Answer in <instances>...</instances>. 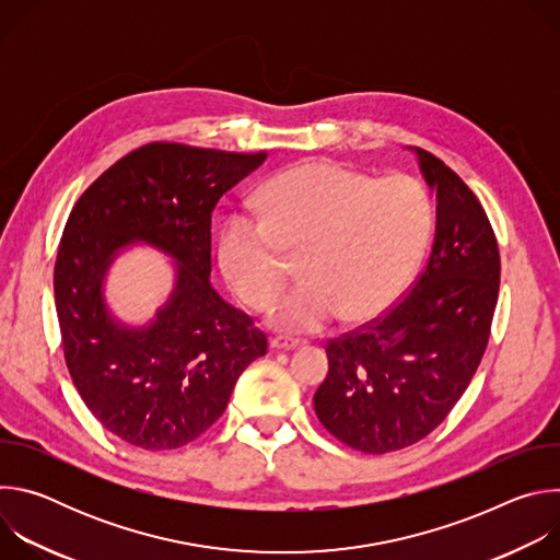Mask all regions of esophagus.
I'll list each match as a JSON object with an SVG mask.
<instances>
[{
	"label": "esophagus",
	"mask_w": 560,
	"mask_h": 560,
	"mask_svg": "<svg viewBox=\"0 0 560 560\" xmlns=\"http://www.w3.org/2000/svg\"><path fill=\"white\" fill-rule=\"evenodd\" d=\"M270 348L288 352V350L301 348V341L299 339H288V337H275V339H270Z\"/></svg>",
	"instance_id": "34e87169"
}]
</instances>
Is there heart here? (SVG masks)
<instances>
[{
    "instance_id": "1",
    "label": "heart",
    "mask_w": 560,
    "mask_h": 560,
    "mask_svg": "<svg viewBox=\"0 0 560 560\" xmlns=\"http://www.w3.org/2000/svg\"><path fill=\"white\" fill-rule=\"evenodd\" d=\"M261 219H225L217 257L232 292L264 307L299 259L301 283L268 312L288 335L324 330L339 316L361 326L410 285L432 232L428 192L408 175L374 179L326 159L272 177L257 197Z\"/></svg>"
}]
</instances>
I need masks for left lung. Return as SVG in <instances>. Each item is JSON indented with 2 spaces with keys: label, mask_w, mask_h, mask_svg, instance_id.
<instances>
[{
  "label": "left lung",
  "mask_w": 560,
  "mask_h": 560,
  "mask_svg": "<svg viewBox=\"0 0 560 560\" xmlns=\"http://www.w3.org/2000/svg\"><path fill=\"white\" fill-rule=\"evenodd\" d=\"M408 150L436 197L428 266L381 322L328 343V376L314 394L324 428L365 454L404 450L441 425L483 359L499 299L483 206L441 159Z\"/></svg>",
  "instance_id": "8db88e82"
}]
</instances>
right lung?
<instances>
[{
	"instance_id": "obj_1",
	"label": "right lung",
	"mask_w": 560,
	"mask_h": 560,
	"mask_svg": "<svg viewBox=\"0 0 560 560\" xmlns=\"http://www.w3.org/2000/svg\"><path fill=\"white\" fill-rule=\"evenodd\" d=\"M266 156L150 143L110 166L66 221L55 261L66 365L95 419L135 447L195 441L268 350L253 318L210 283L212 210ZM137 245L172 259L174 290L148 323L128 325L109 307L105 279Z\"/></svg>"
}]
</instances>
